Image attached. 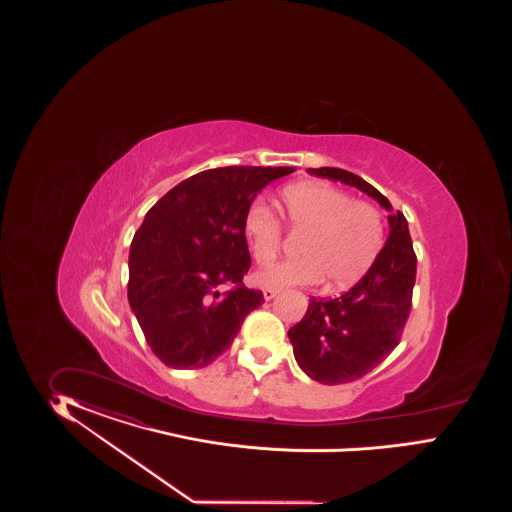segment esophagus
Here are the masks:
<instances>
[{
    "mask_svg": "<svg viewBox=\"0 0 512 512\" xmlns=\"http://www.w3.org/2000/svg\"><path fill=\"white\" fill-rule=\"evenodd\" d=\"M278 293V289H272V287H264L263 289V295L266 300H272V298H276Z\"/></svg>",
    "mask_w": 512,
    "mask_h": 512,
    "instance_id": "obj_1",
    "label": "esophagus"
}]
</instances>
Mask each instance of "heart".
I'll return each mask as SVG.
<instances>
[{
	"label": "heart",
	"mask_w": 512,
	"mask_h": 512,
	"mask_svg": "<svg viewBox=\"0 0 512 512\" xmlns=\"http://www.w3.org/2000/svg\"><path fill=\"white\" fill-rule=\"evenodd\" d=\"M287 225L298 234L302 257L270 264L255 274L263 287L317 285L323 279L332 289H345L364 278L379 259L387 223L372 202L355 201L340 187L323 182H300L281 191ZM246 233L257 264L272 263L283 242L278 217L263 202L251 204Z\"/></svg>",
	"instance_id": "heart-1"
}]
</instances>
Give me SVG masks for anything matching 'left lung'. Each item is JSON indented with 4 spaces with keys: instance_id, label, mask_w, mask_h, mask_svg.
<instances>
[{
    "instance_id": "obj_1",
    "label": "left lung",
    "mask_w": 512,
    "mask_h": 512,
    "mask_svg": "<svg viewBox=\"0 0 512 512\" xmlns=\"http://www.w3.org/2000/svg\"><path fill=\"white\" fill-rule=\"evenodd\" d=\"M310 174L357 187L390 212V234L368 274L338 298H311L300 323L289 330L296 362L311 379L341 385L372 372L396 349L409 319L417 278L407 219L392 212L385 195L353 172L321 167Z\"/></svg>"
}]
</instances>
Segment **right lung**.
Wrapping results in <instances>:
<instances>
[{"label":"right lung","instance_id":"obj_1","mask_svg":"<svg viewBox=\"0 0 512 512\" xmlns=\"http://www.w3.org/2000/svg\"><path fill=\"white\" fill-rule=\"evenodd\" d=\"M295 167L202 171L155 202L129 251L127 298L152 353L193 370L223 355L264 302L248 289L246 217L257 193Z\"/></svg>","mask_w":512,"mask_h":512}]
</instances>
